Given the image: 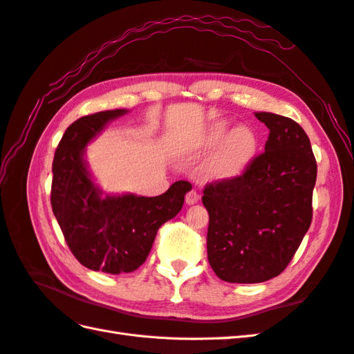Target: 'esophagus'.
<instances>
[{"mask_svg":"<svg viewBox=\"0 0 354 354\" xmlns=\"http://www.w3.org/2000/svg\"><path fill=\"white\" fill-rule=\"evenodd\" d=\"M198 200H200V194H198L196 191H189L187 194H186V204H195V203H198Z\"/></svg>","mask_w":354,"mask_h":354,"instance_id":"esophagus-1","label":"esophagus"}]
</instances>
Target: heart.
Returning <instances> with one entry per match:
<instances>
[{
  "label": "heart",
  "mask_w": 354,
  "mask_h": 354,
  "mask_svg": "<svg viewBox=\"0 0 354 354\" xmlns=\"http://www.w3.org/2000/svg\"><path fill=\"white\" fill-rule=\"evenodd\" d=\"M222 144V147L210 162L209 174L218 178L239 176L252 160L258 140L251 127L242 126L231 131L227 122H218L207 129L198 142L200 153H209Z\"/></svg>",
  "instance_id": "obj_1"
}]
</instances>
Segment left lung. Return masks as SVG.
<instances>
[{
    "label": "left lung",
    "instance_id": "left-lung-1",
    "mask_svg": "<svg viewBox=\"0 0 354 354\" xmlns=\"http://www.w3.org/2000/svg\"><path fill=\"white\" fill-rule=\"evenodd\" d=\"M255 117L269 127L264 151L242 174L214 180L203 191L207 258L218 278L236 283L281 274L313 221L317 162L308 135L288 117Z\"/></svg>",
    "mask_w": 354,
    "mask_h": 354
}]
</instances>
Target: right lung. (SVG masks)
<instances>
[{"mask_svg":"<svg viewBox=\"0 0 354 354\" xmlns=\"http://www.w3.org/2000/svg\"><path fill=\"white\" fill-rule=\"evenodd\" d=\"M126 112L100 111L77 118L66 129L53 162L50 204L68 249L87 269L111 274L133 272L147 260L158 230L182 210L192 187L178 180L159 196H100L82 150Z\"/></svg>","mask_w":354,"mask_h":354,"instance_id":"obj_1","label":"right lung"}]
</instances>
